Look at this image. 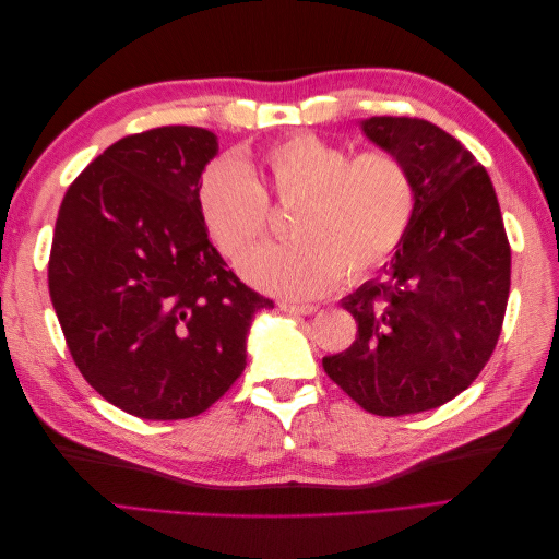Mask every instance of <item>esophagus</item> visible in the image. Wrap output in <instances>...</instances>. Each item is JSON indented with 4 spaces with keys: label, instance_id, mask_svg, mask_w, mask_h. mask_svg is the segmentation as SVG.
<instances>
[{
    "label": "esophagus",
    "instance_id": "obj_1",
    "mask_svg": "<svg viewBox=\"0 0 559 559\" xmlns=\"http://www.w3.org/2000/svg\"><path fill=\"white\" fill-rule=\"evenodd\" d=\"M280 308L289 314H314L319 310L317 306H300V302H286V300L280 302Z\"/></svg>",
    "mask_w": 559,
    "mask_h": 559
}]
</instances>
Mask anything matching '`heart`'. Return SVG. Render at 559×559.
<instances>
[{
	"label": "heart",
	"mask_w": 559,
	"mask_h": 559,
	"mask_svg": "<svg viewBox=\"0 0 559 559\" xmlns=\"http://www.w3.org/2000/svg\"><path fill=\"white\" fill-rule=\"evenodd\" d=\"M267 195L296 205L286 233L242 259V277L289 298L324 294L345 277L354 284L394 257L415 214L413 175L396 154H354L317 138L294 134L251 160L222 158L200 181V212L214 245L240 259L270 226Z\"/></svg>",
	"instance_id": "obj_1"
}]
</instances>
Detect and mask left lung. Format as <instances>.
Returning a JSON list of instances; mask_svg holds the SVG:
<instances>
[{"mask_svg": "<svg viewBox=\"0 0 559 559\" xmlns=\"http://www.w3.org/2000/svg\"><path fill=\"white\" fill-rule=\"evenodd\" d=\"M361 130L408 165L415 214L382 275L343 298L357 341L321 364L368 413H425L462 394L492 357L511 247L489 175L452 134L408 116L366 118Z\"/></svg>", "mask_w": 559, "mask_h": 559, "instance_id": "obj_1", "label": "left lung"}]
</instances>
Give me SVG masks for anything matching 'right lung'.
Instances as JSON below:
<instances>
[{
  "label": "right lung",
  "mask_w": 559,
  "mask_h": 559,
  "mask_svg": "<svg viewBox=\"0 0 559 559\" xmlns=\"http://www.w3.org/2000/svg\"><path fill=\"white\" fill-rule=\"evenodd\" d=\"M216 134L154 128L111 144L67 189L48 292L95 392L134 417L186 419L247 366V333L273 300L228 270L207 238L200 177Z\"/></svg>",
  "instance_id": "1"
}]
</instances>
